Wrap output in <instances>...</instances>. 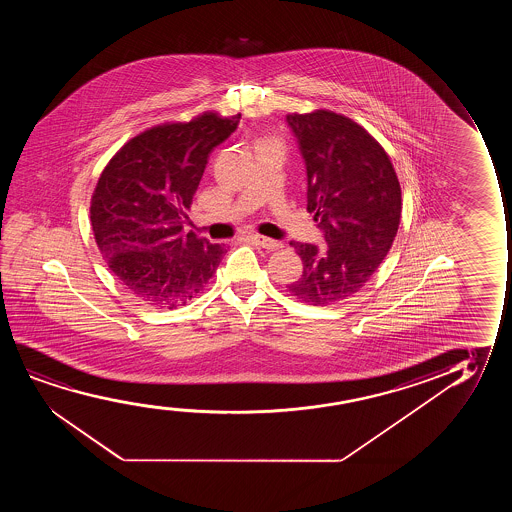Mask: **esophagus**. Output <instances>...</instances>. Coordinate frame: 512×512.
<instances>
[{
    "label": "esophagus",
    "instance_id": "obj_1",
    "mask_svg": "<svg viewBox=\"0 0 512 512\" xmlns=\"http://www.w3.org/2000/svg\"><path fill=\"white\" fill-rule=\"evenodd\" d=\"M252 239L255 245L262 246V248H266V250H276V248H280L281 246L280 241H274V239L260 236V234H253Z\"/></svg>",
    "mask_w": 512,
    "mask_h": 512
}]
</instances>
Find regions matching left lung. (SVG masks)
I'll return each mask as SVG.
<instances>
[{"mask_svg": "<svg viewBox=\"0 0 512 512\" xmlns=\"http://www.w3.org/2000/svg\"><path fill=\"white\" fill-rule=\"evenodd\" d=\"M285 120L306 164L308 211L325 241H290L302 274L288 292L329 306L364 287L392 248L402 211L399 180L383 147L348 117L316 110Z\"/></svg>", "mask_w": 512, "mask_h": 512, "instance_id": "obj_1", "label": "left lung"}]
</instances>
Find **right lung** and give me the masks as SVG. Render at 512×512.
Wrapping results in <instances>:
<instances>
[{
	"label": "right lung",
	"instance_id": "obj_1",
	"mask_svg": "<svg viewBox=\"0 0 512 512\" xmlns=\"http://www.w3.org/2000/svg\"><path fill=\"white\" fill-rule=\"evenodd\" d=\"M239 117L203 113L152 127L106 164L92 194L91 224L110 271L127 292L155 308L192 301L224 257V245L183 232L211 150Z\"/></svg>",
	"mask_w": 512,
	"mask_h": 512
}]
</instances>
